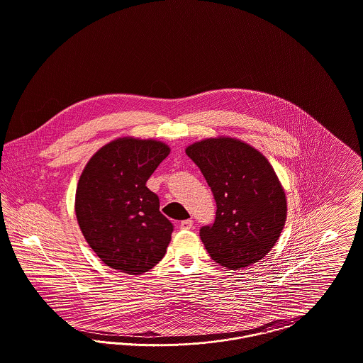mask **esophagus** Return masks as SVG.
Segmentation results:
<instances>
[{
	"label": "esophagus",
	"instance_id": "1",
	"mask_svg": "<svg viewBox=\"0 0 363 363\" xmlns=\"http://www.w3.org/2000/svg\"><path fill=\"white\" fill-rule=\"evenodd\" d=\"M179 227H181L182 230H190V228L193 227V220H191V219L182 220V222H181V225H179Z\"/></svg>",
	"mask_w": 363,
	"mask_h": 363
}]
</instances>
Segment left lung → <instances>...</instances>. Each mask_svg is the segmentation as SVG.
<instances>
[{"label":"left lung","instance_id":"obj_1","mask_svg":"<svg viewBox=\"0 0 363 363\" xmlns=\"http://www.w3.org/2000/svg\"><path fill=\"white\" fill-rule=\"evenodd\" d=\"M216 203L212 225L200 228L209 256L230 269L265 257L287 215L286 194L265 156L246 143L207 138L186 148Z\"/></svg>","mask_w":363,"mask_h":363}]
</instances>
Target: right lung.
Returning <instances> with one entry per match:
<instances>
[{
  "label": "right lung",
  "mask_w": 363,
  "mask_h": 363,
  "mask_svg": "<svg viewBox=\"0 0 363 363\" xmlns=\"http://www.w3.org/2000/svg\"><path fill=\"white\" fill-rule=\"evenodd\" d=\"M170 148L156 140L118 138L89 159L76 190V216L96 256L140 275L163 259L174 225L145 186Z\"/></svg>",
  "instance_id": "add662e5"
}]
</instances>
